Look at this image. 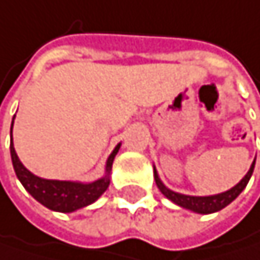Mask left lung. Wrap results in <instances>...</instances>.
Segmentation results:
<instances>
[{
	"mask_svg": "<svg viewBox=\"0 0 260 260\" xmlns=\"http://www.w3.org/2000/svg\"><path fill=\"white\" fill-rule=\"evenodd\" d=\"M254 161H253V164L250 167L248 174H246L240 180L239 184H236L234 187H231L226 192L217 193V196H209V197H190V196H183V193H177V192H174L171 189H167L159 181V178L156 175V171H155V181H156V186L159 187L162 196H166L169 200H172L175 205H178L181 208H186V209H190L193 212H199V214H211V212H217L220 209H223L225 206H228L233 200H236L239 197V193L245 189V186L248 184V181H250V178L253 175Z\"/></svg>",
	"mask_w": 260,
	"mask_h": 260,
	"instance_id": "left-lung-1",
	"label": "left lung"
}]
</instances>
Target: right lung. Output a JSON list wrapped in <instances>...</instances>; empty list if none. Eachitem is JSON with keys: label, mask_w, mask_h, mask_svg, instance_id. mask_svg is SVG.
Masks as SVG:
<instances>
[{"label": "right lung", "mask_w": 260, "mask_h": 260, "mask_svg": "<svg viewBox=\"0 0 260 260\" xmlns=\"http://www.w3.org/2000/svg\"><path fill=\"white\" fill-rule=\"evenodd\" d=\"M14 125V121H12ZM121 144L116 146V149L111 152L107 161V175L94 183H74V181H58V180H45L38 178L34 174H30L27 169L21 164V161L17 156V152L14 149V144L10 142V155H12V164H14L15 174L24 189L30 196L40 202L43 206L58 211V212H73L76 209H80L83 206L91 205L96 202L102 193L107 190L110 184L108 174L111 171L113 159L118 153Z\"/></svg>", "instance_id": "right-lung-1"}]
</instances>
